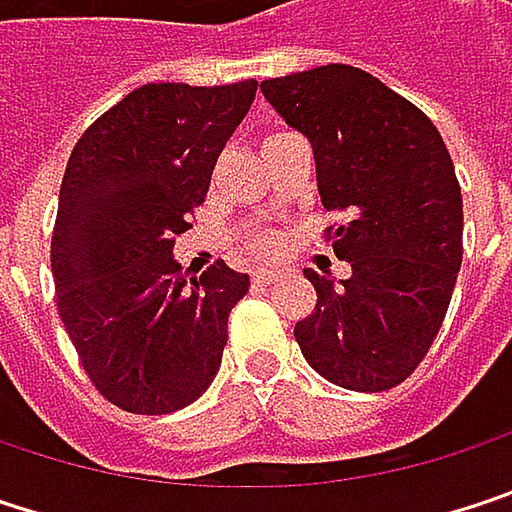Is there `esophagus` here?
<instances>
[{
	"mask_svg": "<svg viewBox=\"0 0 512 512\" xmlns=\"http://www.w3.org/2000/svg\"><path fill=\"white\" fill-rule=\"evenodd\" d=\"M252 278H255L257 284H269V281L278 278V269L275 266H257L255 272H252Z\"/></svg>",
	"mask_w": 512,
	"mask_h": 512,
	"instance_id": "obj_1",
	"label": "esophagus"
}]
</instances>
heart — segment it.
I'll return each mask as SVG.
<instances>
[{"label":"heart","mask_w":512,"mask_h":512,"mask_svg":"<svg viewBox=\"0 0 512 512\" xmlns=\"http://www.w3.org/2000/svg\"><path fill=\"white\" fill-rule=\"evenodd\" d=\"M255 249L257 252H266V249H272V240H269V237H260V240L255 243Z\"/></svg>","instance_id":"b5f03b06"}]
</instances>
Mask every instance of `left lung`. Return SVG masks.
<instances>
[{"mask_svg": "<svg viewBox=\"0 0 512 512\" xmlns=\"http://www.w3.org/2000/svg\"><path fill=\"white\" fill-rule=\"evenodd\" d=\"M266 103L302 133L317 189L347 222L332 249L353 275L305 269L317 308L293 335L305 361L350 391L400 385L427 356L462 263V195L433 121L350 64L260 82Z\"/></svg>", "mask_w": 512, "mask_h": 512, "instance_id": "8db88e82", "label": "left lung"}]
</instances>
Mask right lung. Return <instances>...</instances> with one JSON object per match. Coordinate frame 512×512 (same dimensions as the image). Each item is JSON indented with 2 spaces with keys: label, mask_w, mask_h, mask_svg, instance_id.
Here are the masks:
<instances>
[{
  "label": "right lung",
  "mask_w": 512,
  "mask_h": 512,
  "mask_svg": "<svg viewBox=\"0 0 512 512\" xmlns=\"http://www.w3.org/2000/svg\"><path fill=\"white\" fill-rule=\"evenodd\" d=\"M255 91V79L142 85L70 154L52 231L58 314L88 379L124 412H177L219 373L249 275L225 260L189 275L171 252Z\"/></svg>",
  "instance_id": "right-lung-1"
}]
</instances>
